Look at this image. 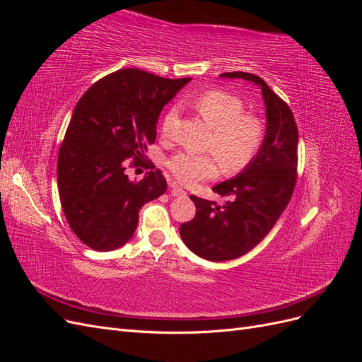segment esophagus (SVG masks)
Returning a JSON list of instances; mask_svg holds the SVG:
<instances>
[{"instance_id":"obj_1","label":"esophagus","mask_w":362,"mask_h":362,"mask_svg":"<svg viewBox=\"0 0 362 362\" xmlns=\"http://www.w3.org/2000/svg\"><path fill=\"white\" fill-rule=\"evenodd\" d=\"M170 194L172 196H185V192L178 187V185H170Z\"/></svg>"}]
</instances>
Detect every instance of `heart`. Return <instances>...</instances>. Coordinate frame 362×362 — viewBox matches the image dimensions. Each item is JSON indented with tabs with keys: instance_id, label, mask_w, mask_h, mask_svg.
Instances as JSON below:
<instances>
[{
	"instance_id": "heart-1",
	"label": "heart",
	"mask_w": 362,
	"mask_h": 362,
	"mask_svg": "<svg viewBox=\"0 0 362 362\" xmlns=\"http://www.w3.org/2000/svg\"><path fill=\"white\" fill-rule=\"evenodd\" d=\"M196 112L213 128L208 140L222 168L226 172L245 169L255 158L264 140V125L252 115L245 113V104L240 98L222 90H211L194 101ZM178 116V108L172 107L161 120V131L169 136ZM169 168L177 180L185 185H194L210 180L217 173L216 158L210 154H189L178 152L169 160Z\"/></svg>"
}]
</instances>
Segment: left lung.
Here are the masks:
<instances>
[{
    "label": "left lung",
    "instance_id": "obj_1",
    "mask_svg": "<svg viewBox=\"0 0 362 362\" xmlns=\"http://www.w3.org/2000/svg\"><path fill=\"white\" fill-rule=\"evenodd\" d=\"M221 76L259 87L266 108V134L255 158L234 178L213 187L226 198L222 205L190 196L196 216L181 225L180 235L193 254L216 262L247 254L275 226L294 190L299 141L290 107L264 80L247 72Z\"/></svg>",
    "mask_w": 362,
    "mask_h": 362
}]
</instances>
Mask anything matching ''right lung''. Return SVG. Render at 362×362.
I'll use <instances>...</instances> for the list:
<instances>
[{
  "instance_id": "add662e5",
  "label": "right lung",
  "mask_w": 362,
  "mask_h": 362,
  "mask_svg": "<svg viewBox=\"0 0 362 362\" xmlns=\"http://www.w3.org/2000/svg\"><path fill=\"white\" fill-rule=\"evenodd\" d=\"M190 80L122 69L96 81L76 103L59 152L57 184L71 229L90 249L128 243L140 208L166 192L158 169L131 181L127 160L145 158L163 107Z\"/></svg>"
}]
</instances>
